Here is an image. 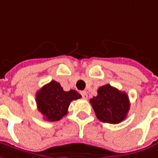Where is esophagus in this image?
Masks as SVG:
<instances>
[{
	"mask_svg": "<svg viewBox=\"0 0 158 158\" xmlns=\"http://www.w3.org/2000/svg\"><path fill=\"white\" fill-rule=\"evenodd\" d=\"M81 96L83 97V98H88V94H87V92L86 91H81Z\"/></svg>",
	"mask_w": 158,
	"mask_h": 158,
	"instance_id": "obj_1",
	"label": "esophagus"
}]
</instances>
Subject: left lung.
Returning <instances> with one entry per match:
<instances>
[{
	"label": "left lung",
	"mask_w": 158,
	"mask_h": 158,
	"mask_svg": "<svg viewBox=\"0 0 158 158\" xmlns=\"http://www.w3.org/2000/svg\"><path fill=\"white\" fill-rule=\"evenodd\" d=\"M97 118L102 122L118 124L126 118L129 110V99L126 92L104 85L98 89V95L89 100Z\"/></svg>",
	"instance_id": "left-lung-1"
}]
</instances>
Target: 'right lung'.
I'll use <instances>...</instances> for the list:
<instances>
[{"instance_id": "add662e5", "label": "right lung", "mask_w": 158, "mask_h": 158, "mask_svg": "<svg viewBox=\"0 0 158 158\" xmlns=\"http://www.w3.org/2000/svg\"><path fill=\"white\" fill-rule=\"evenodd\" d=\"M80 98L76 90L64 91L59 82L52 80L36 93L37 108L46 120L58 121L67 115L70 102Z\"/></svg>"}]
</instances>
